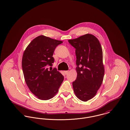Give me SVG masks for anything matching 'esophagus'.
Wrapping results in <instances>:
<instances>
[{
  "mask_svg": "<svg viewBox=\"0 0 130 130\" xmlns=\"http://www.w3.org/2000/svg\"><path fill=\"white\" fill-rule=\"evenodd\" d=\"M64 73L65 74V75H67L69 73V71H64Z\"/></svg>",
  "mask_w": 130,
  "mask_h": 130,
  "instance_id": "esophagus-1",
  "label": "esophagus"
}]
</instances>
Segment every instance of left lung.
Listing matches in <instances>:
<instances>
[{
	"instance_id": "left-lung-1",
	"label": "left lung",
	"mask_w": 130,
	"mask_h": 130,
	"mask_svg": "<svg viewBox=\"0 0 130 130\" xmlns=\"http://www.w3.org/2000/svg\"><path fill=\"white\" fill-rule=\"evenodd\" d=\"M68 41L76 48L77 58V76L72 84L74 91L79 100L87 101L96 95L103 80L102 47L99 40L90 34Z\"/></svg>"
}]
</instances>
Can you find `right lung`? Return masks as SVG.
<instances>
[{
    "label": "right lung",
    "instance_id": "obj_1",
    "mask_svg": "<svg viewBox=\"0 0 130 130\" xmlns=\"http://www.w3.org/2000/svg\"><path fill=\"white\" fill-rule=\"evenodd\" d=\"M62 42L41 35L32 40L24 52L22 66L26 83L30 91L41 100L53 98L64 80L59 71L47 68L54 63L55 48Z\"/></svg>",
    "mask_w": 130,
    "mask_h": 130
}]
</instances>
